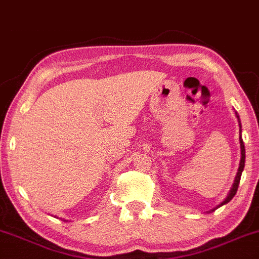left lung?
Here are the masks:
<instances>
[{
	"instance_id": "left-lung-1",
	"label": "left lung",
	"mask_w": 259,
	"mask_h": 259,
	"mask_svg": "<svg viewBox=\"0 0 259 259\" xmlns=\"http://www.w3.org/2000/svg\"><path fill=\"white\" fill-rule=\"evenodd\" d=\"M236 118H238V121H239V126H240V138H239V141H240V151H241V158H240V163H239V169H238V172H236V176H235V180H234V183H233L232 188H230V191L228 193V195H227V198L224 199V200L221 202L219 206H216L212 210H210L208 212H212V211L216 210V208H219L222 206V205L227 204V202H229L232 200L233 198H234V195L236 194V191H238V187H239V183H240V179H241V174L242 171H244V167H245V146H244V141H242L241 139V121H240V118H239V114L236 113Z\"/></svg>"
}]
</instances>
